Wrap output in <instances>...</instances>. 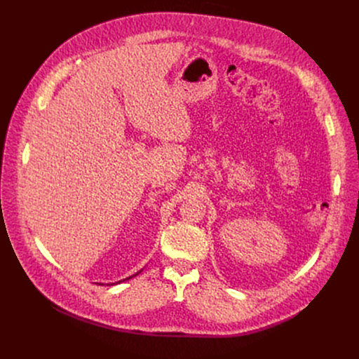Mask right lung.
Segmentation results:
<instances>
[{
    "instance_id": "1",
    "label": "right lung",
    "mask_w": 359,
    "mask_h": 359,
    "mask_svg": "<svg viewBox=\"0 0 359 359\" xmlns=\"http://www.w3.org/2000/svg\"><path fill=\"white\" fill-rule=\"evenodd\" d=\"M141 271H142V269H141ZM141 271H138V272H137V273H134V275H130V276H128V278H125V279H121V280H118V282H115V284H107V285H109V287H110V285H116V284H121V282H123V280H126V279H130V278H132V276H137V275H138V273H140V272H141ZM97 285H103V284H97Z\"/></svg>"
}]
</instances>
